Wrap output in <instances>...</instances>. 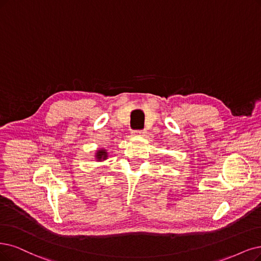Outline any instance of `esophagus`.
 <instances>
[{"label": "esophagus", "instance_id": "obj_1", "mask_svg": "<svg viewBox=\"0 0 261 261\" xmlns=\"http://www.w3.org/2000/svg\"><path fill=\"white\" fill-rule=\"evenodd\" d=\"M146 134L145 130H141V131H133L132 132V136L134 137H144Z\"/></svg>", "mask_w": 261, "mask_h": 261}]
</instances>
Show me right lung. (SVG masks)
Listing matches in <instances>:
<instances>
[{"label": "right lung", "instance_id": "obj_1", "mask_svg": "<svg viewBox=\"0 0 261 261\" xmlns=\"http://www.w3.org/2000/svg\"><path fill=\"white\" fill-rule=\"evenodd\" d=\"M109 158V152L108 149L105 148H98L94 152V160L98 162H102L105 161L106 159Z\"/></svg>", "mask_w": 261, "mask_h": 261}]
</instances>
